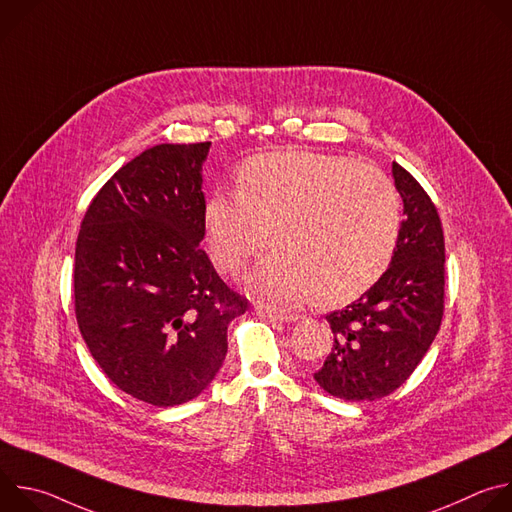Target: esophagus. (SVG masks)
I'll list each match as a JSON object with an SVG mask.
<instances>
[{
	"label": "esophagus",
	"mask_w": 512,
	"mask_h": 512,
	"mask_svg": "<svg viewBox=\"0 0 512 512\" xmlns=\"http://www.w3.org/2000/svg\"><path fill=\"white\" fill-rule=\"evenodd\" d=\"M257 312L263 316V318H269L273 322H296L298 320V314H291V312H285V310H279L275 306H257Z\"/></svg>",
	"instance_id": "obj_1"
}]
</instances>
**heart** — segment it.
Instances as JSON below:
<instances>
[{"label":"heart","mask_w":512,"mask_h":512,"mask_svg":"<svg viewBox=\"0 0 512 512\" xmlns=\"http://www.w3.org/2000/svg\"><path fill=\"white\" fill-rule=\"evenodd\" d=\"M204 229L218 267L237 273L273 235L279 247L253 273L265 296L340 304L369 289L389 267L401 200L377 168L344 156L273 152L239 170L237 194L214 192Z\"/></svg>","instance_id":"obj_1"}]
</instances>
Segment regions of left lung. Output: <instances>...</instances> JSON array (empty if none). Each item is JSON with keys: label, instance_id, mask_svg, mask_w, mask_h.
I'll return each mask as SVG.
<instances>
[{"label": "left lung", "instance_id": "8db88e82", "mask_svg": "<svg viewBox=\"0 0 512 512\" xmlns=\"http://www.w3.org/2000/svg\"><path fill=\"white\" fill-rule=\"evenodd\" d=\"M405 221L389 269L350 306L326 316L334 342L316 383L344 401L399 389L431 346L444 316V231L421 184L393 162Z\"/></svg>", "mask_w": 512, "mask_h": 512}]
</instances>
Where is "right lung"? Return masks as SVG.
<instances>
[{"mask_svg": "<svg viewBox=\"0 0 512 512\" xmlns=\"http://www.w3.org/2000/svg\"><path fill=\"white\" fill-rule=\"evenodd\" d=\"M208 150L210 141L141 152L97 192L77 239L83 340L113 385L156 407L210 385L229 324L249 308L200 249Z\"/></svg>", "mask_w": 512, "mask_h": 512, "instance_id": "obj_1", "label": "right lung"}]
</instances>
